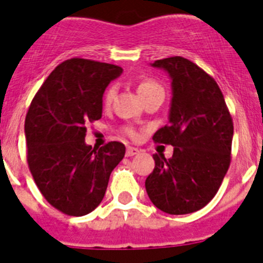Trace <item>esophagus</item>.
Returning a JSON list of instances; mask_svg holds the SVG:
<instances>
[{"label": "esophagus", "instance_id": "1", "mask_svg": "<svg viewBox=\"0 0 263 263\" xmlns=\"http://www.w3.org/2000/svg\"><path fill=\"white\" fill-rule=\"evenodd\" d=\"M139 149H136V147H132V146H128L126 150V157H134V155L139 154Z\"/></svg>", "mask_w": 263, "mask_h": 263}]
</instances>
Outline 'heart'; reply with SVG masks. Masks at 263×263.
Wrapping results in <instances>:
<instances>
[{
  "label": "heart",
  "mask_w": 263,
  "mask_h": 263,
  "mask_svg": "<svg viewBox=\"0 0 263 263\" xmlns=\"http://www.w3.org/2000/svg\"><path fill=\"white\" fill-rule=\"evenodd\" d=\"M159 88L162 90V87H160L158 83H155L154 81L144 80L139 83V86H137V92L140 93V96H144L145 93L150 92V91L159 90ZM114 95H116V88L111 86V87H109L108 90L105 91V95H104V104H105V105H110V103L113 101ZM126 134L128 135L129 137H136V132L131 128H127Z\"/></svg>",
  "instance_id": "1"
}]
</instances>
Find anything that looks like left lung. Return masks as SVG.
<instances>
[{
	"label": "left lung",
	"instance_id": "1",
	"mask_svg": "<svg viewBox=\"0 0 263 263\" xmlns=\"http://www.w3.org/2000/svg\"><path fill=\"white\" fill-rule=\"evenodd\" d=\"M172 80L168 124L154 142L173 146L165 159L154 154V171L145 187L153 204L170 215H186L207 205L217 194L231 160L234 124L216 81L181 56L152 64Z\"/></svg>",
	"mask_w": 263,
	"mask_h": 263
}]
</instances>
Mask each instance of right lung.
Listing matches in <instances>:
<instances>
[{"instance_id":"right-lung-1","label":"right lung","mask_w":263,"mask_h":263,"mask_svg":"<svg viewBox=\"0 0 263 263\" xmlns=\"http://www.w3.org/2000/svg\"><path fill=\"white\" fill-rule=\"evenodd\" d=\"M118 65L88 59L63 61L33 98L25 117L28 167L45 199L68 216H85L101 203L126 147L86 145V123L103 114V95L122 74Z\"/></svg>"}]
</instances>
